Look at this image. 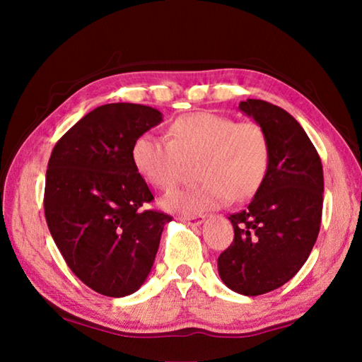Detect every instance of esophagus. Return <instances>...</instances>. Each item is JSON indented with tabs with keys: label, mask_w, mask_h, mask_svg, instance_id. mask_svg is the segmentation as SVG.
Here are the masks:
<instances>
[{
	"label": "esophagus",
	"mask_w": 362,
	"mask_h": 362,
	"mask_svg": "<svg viewBox=\"0 0 362 362\" xmlns=\"http://www.w3.org/2000/svg\"><path fill=\"white\" fill-rule=\"evenodd\" d=\"M180 220V222L187 223V225H192V226H198L204 222V216H179L177 217Z\"/></svg>",
	"instance_id": "esophagus-1"
}]
</instances>
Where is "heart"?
Here are the masks:
<instances>
[{
  "mask_svg": "<svg viewBox=\"0 0 362 362\" xmlns=\"http://www.w3.org/2000/svg\"><path fill=\"white\" fill-rule=\"evenodd\" d=\"M269 156L268 134L259 122L214 112L182 115L169 124L168 139L144 132L131 148L139 175L164 192L183 179L188 164L198 163V185L163 199L164 209L185 216L250 198L265 180Z\"/></svg>",
  "mask_w": 362,
  "mask_h": 362,
  "instance_id": "heart-1",
  "label": "heart"
}]
</instances>
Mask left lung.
<instances>
[{
	"mask_svg": "<svg viewBox=\"0 0 362 362\" xmlns=\"http://www.w3.org/2000/svg\"><path fill=\"white\" fill-rule=\"evenodd\" d=\"M240 108L267 131L272 156L254 199L228 217L235 238L217 265L231 291L254 297L286 284L308 259L320 235L324 177L315 145L286 110L257 99Z\"/></svg>",
	"mask_w": 362,
	"mask_h": 362,
	"instance_id": "left-lung-1",
	"label": "left lung"
}]
</instances>
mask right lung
<instances>
[{
    "mask_svg": "<svg viewBox=\"0 0 362 362\" xmlns=\"http://www.w3.org/2000/svg\"><path fill=\"white\" fill-rule=\"evenodd\" d=\"M161 121L156 108L107 103L66 131L49 158V231L75 276L102 296L124 297L144 284L173 220L144 209L155 198L131 159L134 140Z\"/></svg>",
    "mask_w": 362,
    "mask_h": 362,
    "instance_id": "obj_1",
    "label": "right lung"
}]
</instances>
